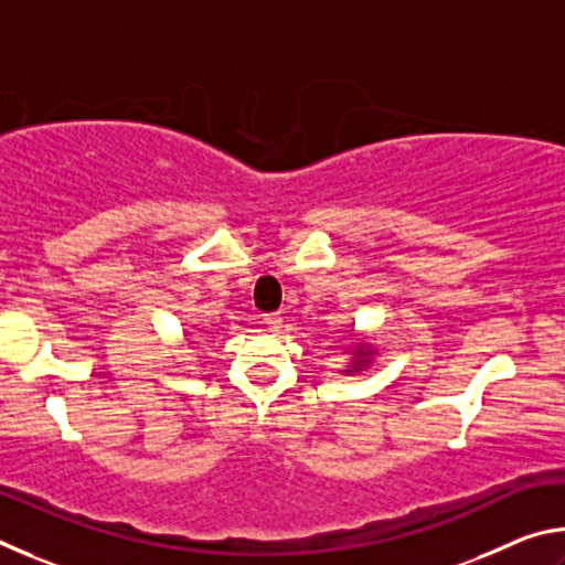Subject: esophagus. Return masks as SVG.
Segmentation results:
<instances>
[{
  "instance_id": "esophagus-1",
  "label": "esophagus",
  "mask_w": 565,
  "mask_h": 565,
  "mask_svg": "<svg viewBox=\"0 0 565 565\" xmlns=\"http://www.w3.org/2000/svg\"><path fill=\"white\" fill-rule=\"evenodd\" d=\"M262 323L269 331H279L281 329V313H266V317L262 319Z\"/></svg>"
}]
</instances>
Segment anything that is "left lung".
Returning a JSON list of instances; mask_svg holds the SVG:
<instances>
[{
  "label": "left lung",
  "instance_id": "left-lung-1",
  "mask_svg": "<svg viewBox=\"0 0 565 565\" xmlns=\"http://www.w3.org/2000/svg\"><path fill=\"white\" fill-rule=\"evenodd\" d=\"M347 353H349V361H347V366L341 369V374L356 376V374H361V371H366L371 363H374L379 349L371 343V337H363L359 341H353L347 349Z\"/></svg>",
  "mask_w": 565,
  "mask_h": 565
}]
</instances>
